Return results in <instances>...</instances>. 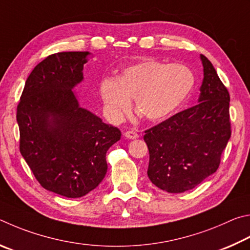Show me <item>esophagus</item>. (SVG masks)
I'll list each match as a JSON object with an SVG mask.
<instances>
[{
    "instance_id": "esophagus-1",
    "label": "esophagus",
    "mask_w": 250,
    "mask_h": 250,
    "mask_svg": "<svg viewBox=\"0 0 250 250\" xmlns=\"http://www.w3.org/2000/svg\"><path fill=\"white\" fill-rule=\"evenodd\" d=\"M125 137L128 138V139H136L138 138V134L136 132H134V130H127V132H125Z\"/></svg>"
}]
</instances>
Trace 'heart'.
<instances>
[{
  "label": "heart",
  "instance_id": "obj_1",
  "mask_svg": "<svg viewBox=\"0 0 250 250\" xmlns=\"http://www.w3.org/2000/svg\"><path fill=\"white\" fill-rule=\"evenodd\" d=\"M195 78L183 64L147 59L129 65L116 79L103 78L100 96L113 118H120L130 106V98L147 120L160 121L177 112L189 98Z\"/></svg>",
  "mask_w": 250,
  "mask_h": 250
}]
</instances>
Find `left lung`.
<instances>
[{
	"mask_svg": "<svg viewBox=\"0 0 250 250\" xmlns=\"http://www.w3.org/2000/svg\"><path fill=\"white\" fill-rule=\"evenodd\" d=\"M199 104L145 130L149 150L147 174L159 189L181 193L200 185L220 167L231 134L229 93L207 57Z\"/></svg>",
	"mask_w": 250,
	"mask_h": 250,
	"instance_id": "left-lung-1",
	"label": "left lung"
}]
</instances>
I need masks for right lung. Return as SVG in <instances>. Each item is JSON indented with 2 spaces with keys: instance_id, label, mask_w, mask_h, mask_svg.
<instances>
[{
  "instance_id": "add662e5",
  "label": "right lung",
  "mask_w": 250,
  "mask_h": 250,
  "mask_svg": "<svg viewBox=\"0 0 250 250\" xmlns=\"http://www.w3.org/2000/svg\"><path fill=\"white\" fill-rule=\"evenodd\" d=\"M91 52L46 57L26 80L16 118L20 151L42 188L65 198L95 189L107 171L106 151L121 130L79 106L73 93Z\"/></svg>"
}]
</instances>
